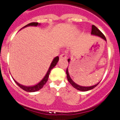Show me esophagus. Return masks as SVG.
Instances as JSON below:
<instances>
[{"instance_id":"esophagus-1","label":"esophagus","mask_w":120,"mask_h":120,"mask_svg":"<svg viewBox=\"0 0 120 120\" xmlns=\"http://www.w3.org/2000/svg\"><path fill=\"white\" fill-rule=\"evenodd\" d=\"M67 59V55L64 53L61 54L60 56V60H66Z\"/></svg>"}]
</instances>
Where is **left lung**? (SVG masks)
<instances>
[{
  "mask_svg": "<svg viewBox=\"0 0 120 120\" xmlns=\"http://www.w3.org/2000/svg\"><path fill=\"white\" fill-rule=\"evenodd\" d=\"M91 34L95 35H97V36H99V37L102 38L104 39V40L107 41L105 35H104L102 33V32L100 31V30H98V29L96 27L95 25H93L92 26ZM69 61H70V59H68V62L69 63ZM66 74H67V78H68V81L69 82V83L71 84V85H72L74 88H76V89H78V90H81V91H88V90H91V89H94V88H95V87L98 85L99 83V82L98 83L96 84L95 85L91 86H87V87L82 86H79V85H77L76 83H75L73 81L72 79L70 78V76H69V72H68V68H67V69H66Z\"/></svg>",
  "mask_w": 120,
  "mask_h": 120,
  "instance_id": "8db88e82",
  "label": "left lung"
}]
</instances>
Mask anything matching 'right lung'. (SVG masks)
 Here are the masks:
<instances>
[{"label": "right lung", "mask_w": 120, "mask_h": 120, "mask_svg": "<svg viewBox=\"0 0 120 120\" xmlns=\"http://www.w3.org/2000/svg\"><path fill=\"white\" fill-rule=\"evenodd\" d=\"M38 25H39V23H38V22H31V23H28V25H25V26L23 28L26 27V26H37ZM59 57L58 56L56 57L53 59V60H52V61L51 62V65H50V68H49V70H48V71H47V72L45 76L44 77L43 79H42V80H41V81L38 83L37 84V85H35L32 86H26L22 85L19 84V83H18L17 82L15 81V80H14L15 82H16V83L21 88V89H22L23 90H25V91L29 92H33L37 91V90L41 89V88L44 86V85L47 82V80H48V79H49V75H50V71H51V69H52V68L55 66L56 65L57 63V62H58V61H59Z\"/></svg>", "instance_id": "1"}]
</instances>
